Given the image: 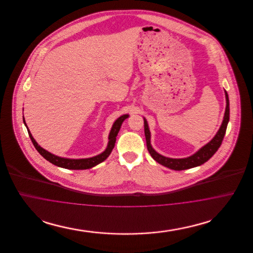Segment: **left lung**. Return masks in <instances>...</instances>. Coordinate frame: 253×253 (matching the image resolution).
Listing matches in <instances>:
<instances>
[{
    "label": "left lung",
    "instance_id": "left-lung-1",
    "mask_svg": "<svg viewBox=\"0 0 253 253\" xmlns=\"http://www.w3.org/2000/svg\"><path fill=\"white\" fill-rule=\"evenodd\" d=\"M226 100H227V107H226L224 120H223L222 125H221L219 131L217 132L216 135L212 138V140L211 142L205 145L204 147L201 148L196 154H194L192 157H187V158L173 159V158H168V157H163V156H160L159 154H157V152L152 148L151 143H150L151 134H150V131H149V128H148L147 121L144 119L146 144H147V149H148L150 155L159 164H161V165H163L167 168L174 169V170L187 169L197 167V166H200V165L204 164L205 162H207L211 157L216 153L217 150L219 149V147L221 146L222 141L224 139L226 130H227V126H228V122L229 121V96H228L227 92H226Z\"/></svg>",
    "mask_w": 253,
    "mask_h": 253
}]
</instances>
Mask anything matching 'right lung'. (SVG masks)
Segmentation results:
<instances>
[{"label": "right lung", "mask_w": 253, "mask_h": 253, "mask_svg": "<svg viewBox=\"0 0 253 253\" xmlns=\"http://www.w3.org/2000/svg\"><path fill=\"white\" fill-rule=\"evenodd\" d=\"M128 118V115H124V116H121V118H119L116 122L114 123L113 127H112V130L110 132L109 134V143L106 150L96 156V157H91V158H85V159H68V158H62V157H57V156H54L52 154H50L47 151H45L44 149H42V147H40L39 145L37 144L35 139L33 138L32 134L30 133V131L27 130L28 134L30 136V139L32 141V143L34 145V147L36 148L37 151L40 153V155L42 157H44L47 161H49L50 163L58 166V167H61V168L64 169H91L92 167H95L97 164L101 163L102 161H104L107 157H109V155L111 154L112 150L114 149L115 147V143H116V137L118 135V133L120 132V129H121V124L122 122L124 121L125 119ZM24 124H25V121H24ZM26 126V124H25ZM27 128V126H26Z\"/></svg>", "instance_id": "right-lung-1"}]
</instances>
